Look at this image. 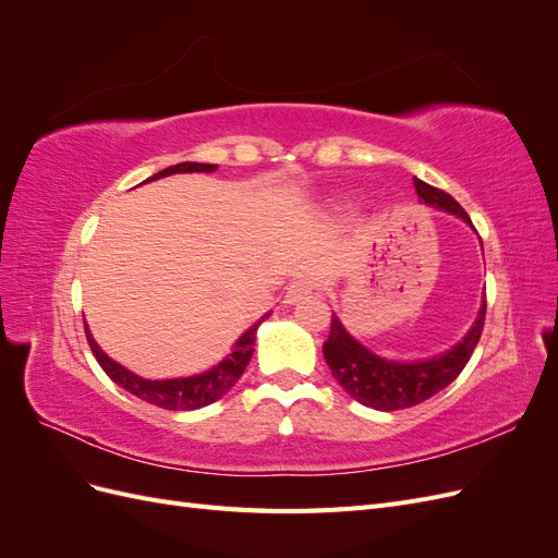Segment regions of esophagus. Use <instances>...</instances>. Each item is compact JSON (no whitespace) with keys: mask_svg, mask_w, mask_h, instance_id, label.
<instances>
[{"mask_svg":"<svg viewBox=\"0 0 558 558\" xmlns=\"http://www.w3.org/2000/svg\"><path fill=\"white\" fill-rule=\"evenodd\" d=\"M314 291H316V283L312 279H298L289 286V289H286L283 302L286 305H295V302L310 298Z\"/></svg>","mask_w":558,"mask_h":558,"instance_id":"obj_1","label":"esophagus"}]
</instances>
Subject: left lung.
Returning a JSON list of instances; mask_svg holds the SVG:
<instances>
[{
    "label": "left lung",
    "mask_w": 558,
    "mask_h": 558,
    "mask_svg": "<svg viewBox=\"0 0 558 558\" xmlns=\"http://www.w3.org/2000/svg\"><path fill=\"white\" fill-rule=\"evenodd\" d=\"M414 189L418 199H424L426 205L445 209L463 218L465 223H472L465 209L449 193L435 189V185H428L421 179H414ZM484 316L486 300L477 314V320L459 344L426 361L402 363L381 359L375 351L363 347L356 337L347 332L342 320L332 314L330 335L324 342V356L332 377L340 381V386L351 398H356L365 408L381 412L408 410L433 398L435 393H440L442 388H447L461 375V369L468 365L472 351H475L482 337Z\"/></svg>",
    "instance_id": "left-lung-1"
}]
</instances>
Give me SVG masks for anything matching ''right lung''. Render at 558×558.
<instances>
[{
	"instance_id": "obj_1",
	"label": "right lung",
	"mask_w": 558,
	"mask_h": 558,
	"mask_svg": "<svg viewBox=\"0 0 558 558\" xmlns=\"http://www.w3.org/2000/svg\"><path fill=\"white\" fill-rule=\"evenodd\" d=\"M216 165H207V162H179L167 167V170L148 177L146 181L154 179H162L170 174H179V172H214ZM267 318V314L256 320L238 342L232 347V353H228V359L221 361L218 365H214L211 369L195 377H181V379H162V381H154V379H144L140 375L130 373L128 367L118 365L116 361H111L107 353L97 347V342L93 340V335L86 326V337L88 344L95 353L97 363L102 365L105 373L109 375L111 381H116L118 386H123L125 391H130L132 396H137L156 408L162 410H174V412H183V410H199L205 404H211L214 400H218L221 396H226L230 388L238 384V379L242 377V373L246 369L251 353H253V344H256V330Z\"/></svg>"
}]
</instances>
